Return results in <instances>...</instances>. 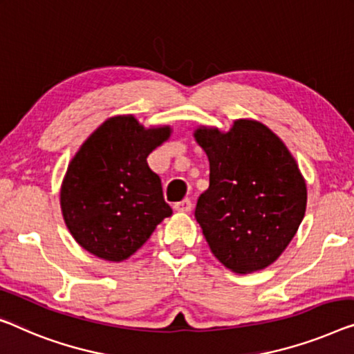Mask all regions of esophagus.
Returning <instances> with one entry per match:
<instances>
[{
    "mask_svg": "<svg viewBox=\"0 0 354 354\" xmlns=\"http://www.w3.org/2000/svg\"><path fill=\"white\" fill-rule=\"evenodd\" d=\"M173 208L179 211V213H189V211L192 209V202L189 198H184V200H181V202L173 205Z\"/></svg>",
    "mask_w": 354,
    "mask_h": 354,
    "instance_id": "1",
    "label": "esophagus"
}]
</instances>
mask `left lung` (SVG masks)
I'll return each mask as SVG.
<instances>
[{
    "instance_id": "left-lung-1",
    "label": "left lung",
    "mask_w": 354,
    "mask_h": 354,
    "mask_svg": "<svg viewBox=\"0 0 354 354\" xmlns=\"http://www.w3.org/2000/svg\"><path fill=\"white\" fill-rule=\"evenodd\" d=\"M209 162V186L195 219L224 267L252 273L275 262L307 209V184L291 152L267 125L236 119L229 131L197 127Z\"/></svg>"
}]
</instances>
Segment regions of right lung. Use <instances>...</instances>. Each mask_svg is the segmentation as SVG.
<instances>
[{
    "label": "right lung",
    "instance_id": "right-lung-1",
    "mask_svg": "<svg viewBox=\"0 0 354 354\" xmlns=\"http://www.w3.org/2000/svg\"><path fill=\"white\" fill-rule=\"evenodd\" d=\"M170 125L146 129L133 114L113 115L84 141L66 168L60 208L68 230L91 254L122 262L173 214L147 156L170 138Z\"/></svg>",
    "mask_w": 354,
    "mask_h": 354
}]
</instances>
